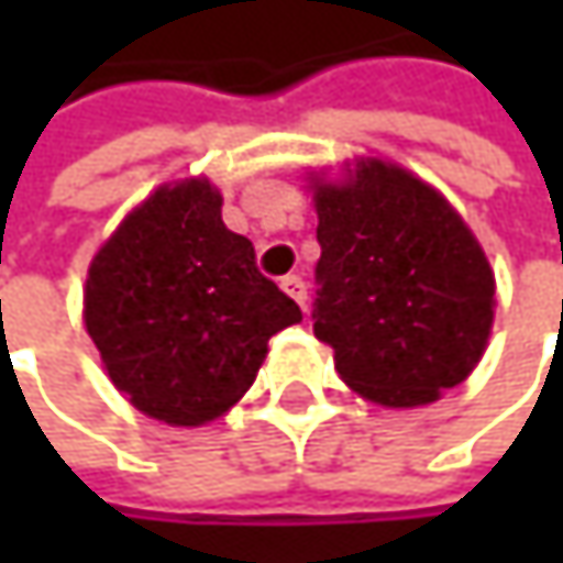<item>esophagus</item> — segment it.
Masks as SVG:
<instances>
[{
  "label": "esophagus",
  "instance_id": "obj_1",
  "mask_svg": "<svg viewBox=\"0 0 563 563\" xmlns=\"http://www.w3.org/2000/svg\"><path fill=\"white\" fill-rule=\"evenodd\" d=\"M280 286L286 296H292V299L306 309V283H302V277H296V274H292V277H283Z\"/></svg>",
  "mask_w": 563,
  "mask_h": 563
}]
</instances>
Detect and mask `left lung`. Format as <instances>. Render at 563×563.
<instances>
[{
  "label": "left lung",
  "instance_id": "left-lung-1",
  "mask_svg": "<svg viewBox=\"0 0 563 563\" xmlns=\"http://www.w3.org/2000/svg\"><path fill=\"white\" fill-rule=\"evenodd\" d=\"M322 257L312 332L362 397L417 407L456 388L483 358L496 280L450 201L382 159L345 185H316Z\"/></svg>",
  "mask_w": 563,
  "mask_h": 563
}]
</instances>
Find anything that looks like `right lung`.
<instances>
[{"label": "right lung", "instance_id": "right-lung-1", "mask_svg": "<svg viewBox=\"0 0 563 563\" xmlns=\"http://www.w3.org/2000/svg\"><path fill=\"white\" fill-rule=\"evenodd\" d=\"M299 306L257 271L205 178L153 191L100 247L84 322L110 382L172 427L221 417L254 385L267 342Z\"/></svg>", "mask_w": 563, "mask_h": 563}]
</instances>
